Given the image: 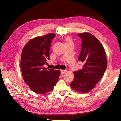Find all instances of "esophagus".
Instances as JSON below:
<instances>
[{"mask_svg": "<svg viewBox=\"0 0 121 121\" xmlns=\"http://www.w3.org/2000/svg\"><path fill=\"white\" fill-rule=\"evenodd\" d=\"M67 70H66V69H64V70H63V69H62V70L61 71V73L62 74H64V73H66L67 72Z\"/></svg>", "mask_w": 121, "mask_h": 121, "instance_id": "34e87169", "label": "esophagus"}]
</instances>
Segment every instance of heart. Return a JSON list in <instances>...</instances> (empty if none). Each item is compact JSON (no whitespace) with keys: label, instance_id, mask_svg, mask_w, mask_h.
<instances>
[{"label":"heart","instance_id":"obj_1","mask_svg":"<svg viewBox=\"0 0 121 121\" xmlns=\"http://www.w3.org/2000/svg\"><path fill=\"white\" fill-rule=\"evenodd\" d=\"M67 41H70L71 40H70V39H67Z\"/></svg>","mask_w":121,"mask_h":121}]
</instances>
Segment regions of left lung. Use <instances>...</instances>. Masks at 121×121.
Listing matches in <instances>:
<instances>
[{"mask_svg": "<svg viewBox=\"0 0 121 121\" xmlns=\"http://www.w3.org/2000/svg\"><path fill=\"white\" fill-rule=\"evenodd\" d=\"M82 40L78 60L84 63L83 69L74 72L71 88L81 93H88L96 86L107 68L105 50L100 42L87 32L79 34Z\"/></svg>", "mask_w": 121, "mask_h": 121, "instance_id": "obj_1", "label": "left lung"}]
</instances>
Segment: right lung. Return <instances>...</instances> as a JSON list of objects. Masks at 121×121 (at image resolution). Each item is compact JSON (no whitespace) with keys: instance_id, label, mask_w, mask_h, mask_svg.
I'll return each mask as SVG.
<instances>
[{"instance_id":"right-lung-1","label":"right lung","mask_w":121,"mask_h":121,"mask_svg":"<svg viewBox=\"0 0 121 121\" xmlns=\"http://www.w3.org/2000/svg\"><path fill=\"white\" fill-rule=\"evenodd\" d=\"M55 34L49 33L30 40L23 48L21 58L23 78L34 92L44 94L52 91L61 73L60 71L43 67L49 59V50Z\"/></svg>"}]
</instances>
